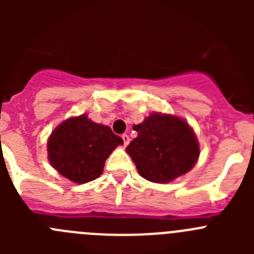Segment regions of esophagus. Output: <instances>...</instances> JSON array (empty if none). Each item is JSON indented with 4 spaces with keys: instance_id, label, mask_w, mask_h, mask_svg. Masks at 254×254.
<instances>
[{
    "instance_id": "esophagus-1",
    "label": "esophagus",
    "mask_w": 254,
    "mask_h": 254,
    "mask_svg": "<svg viewBox=\"0 0 254 254\" xmlns=\"http://www.w3.org/2000/svg\"><path fill=\"white\" fill-rule=\"evenodd\" d=\"M122 140H123V145H125V146H127V145H128L129 143V137H128V134H122Z\"/></svg>"
}]
</instances>
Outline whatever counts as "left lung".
Listing matches in <instances>:
<instances>
[{"mask_svg":"<svg viewBox=\"0 0 254 254\" xmlns=\"http://www.w3.org/2000/svg\"><path fill=\"white\" fill-rule=\"evenodd\" d=\"M137 137L126 151L142 178L168 183L190 172L199 156L193 129L187 122L170 114L152 113L133 126Z\"/></svg>","mask_w":254,"mask_h":254,"instance_id":"obj_1","label":"left lung"}]
</instances>
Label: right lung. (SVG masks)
Segmentation results:
<instances>
[{"label":"right lung","mask_w":254,"mask_h":254,"mask_svg":"<svg viewBox=\"0 0 254 254\" xmlns=\"http://www.w3.org/2000/svg\"><path fill=\"white\" fill-rule=\"evenodd\" d=\"M122 143V138L108 126L82 114L68 118L52 132L48 159L61 176L81 185L102 174L108 156Z\"/></svg>","instance_id":"1"}]
</instances>
